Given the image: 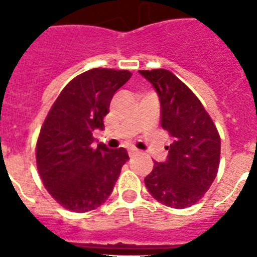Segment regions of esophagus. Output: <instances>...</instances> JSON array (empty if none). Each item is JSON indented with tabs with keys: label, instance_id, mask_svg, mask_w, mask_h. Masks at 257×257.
Segmentation results:
<instances>
[{
	"label": "esophagus",
	"instance_id": "1",
	"mask_svg": "<svg viewBox=\"0 0 257 257\" xmlns=\"http://www.w3.org/2000/svg\"><path fill=\"white\" fill-rule=\"evenodd\" d=\"M138 153H139L138 149H128V156L130 157H135Z\"/></svg>",
	"mask_w": 257,
	"mask_h": 257
}]
</instances>
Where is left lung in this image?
<instances>
[{"label": "left lung", "instance_id": "8db88e82", "mask_svg": "<svg viewBox=\"0 0 257 257\" xmlns=\"http://www.w3.org/2000/svg\"><path fill=\"white\" fill-rule=\"evenodd\" d=\"M160 97L161 126L174 138L169 156L154 162L144 179L154 199L185 208L203 197L215 180L220 162V136L198 97L166 69L139 70Z\"/></svg>", "mask_w": 257, "mask_h": 257}]
</instances>
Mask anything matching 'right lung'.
Masks as SVG:
<instances>
[{
    "label": "right lung",
    "mask_w": 257,
    "mask_h": 257,
    "mask_svg": "<svg viewBox=\"0 0 257 257\" xmlns=\"http://www.w3.org/2000/svg\"><path fill=\"white\" fill-rule=\"evenodd\" d=\"M130 77L128 70H87L63 88L45 119L37 169L47 192L67 210L87 212L103 205L128 160L124 148L94 147L92 133L104 130L113 95Z\"/></svg>",
    "instance_id": "add662e5"
}]
</instances>
